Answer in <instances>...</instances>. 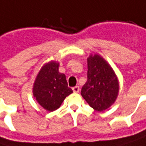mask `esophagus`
Masks as SVG:
<instances>
[{
	"mask_svg": "<svg viewBox=\"0 0 146 146\" xmlns=\"http://www.w3.org/2000/svg\"><path fill=\"white\" fill-rule=\"evenodd\" d=\"M79 90H80V88H79V87L78 86H75L73 88V93H78V92H79Z\"/></svg>",
	"mask_w": 146,
	"mask_h": 146,
	"instance_id": "esophagus-1",
	"label": "esophagus"
}]
</instances>
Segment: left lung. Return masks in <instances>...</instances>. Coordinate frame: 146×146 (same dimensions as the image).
Masks as SVG:
<instances>
[{
	"label": "left lung",
	"instance_id": "8db88e82",
	"mask_svg": "<svg viewBox=\"0 0 146 146\" xmlns=\"http://www.w3.org/2000/svg\"><path fill=\"white\" fill-rule=\"evenodd\" d=\"M87 82L81 95L94 110L104 111L114 103L119 93V82L112 68L99 55L88 58Z\"/></svg>",
	"mask_w": 146,
	"mask_h": 146
}]
</instances>
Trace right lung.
Listing matches in <instances>:
<instances>
[{"label":"right lung","instance_id":"1","mask_svg":"<svg viewBox=\"0 0 146 146\" xmlns=\"http://www.w3.org/2000/svg\"><path fill=\"white\" fill-rule=\"evenodd\" d=\"M59 63L45 64L38 73L33 86V95L38 104L52 112L58 109L67 96L73 93L68 88L66 76L58 72Z\"/></svg>","mask_w":146,"mask_h":146}]
</instances>
